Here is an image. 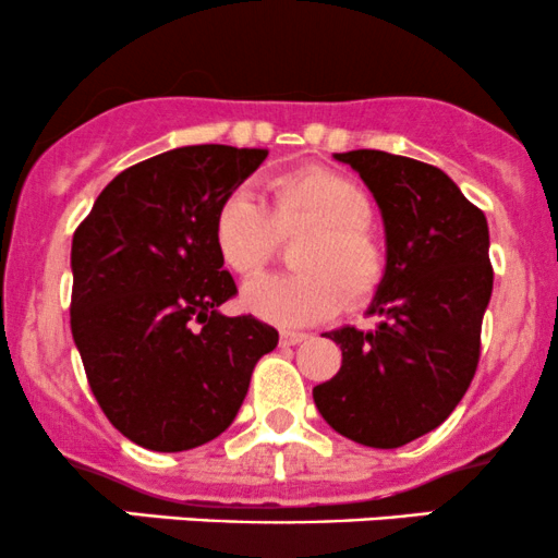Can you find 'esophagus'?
Masks as SVG:
<instances>
[{"label":"esophagus","instance_id":"obj_1","mask_svg":"<svg viewBox=\"0 0 558 558\" xmlns=\"http://www.w3.org/2000/svg\"><path fill=\"white\" fill-rule=\"evenodd\" d=\"M306 332H296V330H280V345H296L301 341H306Z\"/></svg>","mask_w":558,"mask_h":558}]
</instances>
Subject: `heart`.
I'll return each mask as SVG.
<instances>
[{
	"instance_id": "heart-1",
	"label": "heart",
	"mask_w": 558,
	"mask_h": 558,
	"mask_svg": "<svg viewBox=\"0 0 558 558\" xmlns=\"http://www.w3.org/2000/svg\"><path fill=\"white\" fill-rule=\"evenodd\" d=\"M272 204L248 185L228 191L213 217V241L220 259L235 275H257L272 259L278 230L299 222L315 233L299 248V275H270L243 286L241 306L248 315L278 325L306 328L336 315L343 288L364 304L386 280V248L369 228L367 196L354 181L325 168L283 172L270 183Z\"/></svg>"
}]
</instances>
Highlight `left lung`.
Masks as SVG:
<instances>
[{
    "instance_id": "left-lung-1",
    "label": "left lung",
    "mask_w": 558,
    "mask_h": 558,
    "mask_svg": "<svg viewBox=\"0 0 558 558\" xmlns=\"http://www.w3.org/2000/svg\"><path fill=\"white\" fill-rule=\"evenodd\" d=\"M360 172L386 228V280L367 315L375 330L325 332L341 369L312 390L336 433L399 448L435 430L475 377L493 291L488 220L433 165L354 149L332 155Z\"/></svg>"
}]
</instances>
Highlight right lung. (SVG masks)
Instances as JSON below:
<instances>
[{
    "mask_svg": "<svg viewBox=\"0 0 558 558\" xmlns=\"http://www.w3.org/2000/svg\"><path fill=\"white\" fill-rule=\"evenodd\" d=\"M265 149L198 144L120 172L73 235L70 328L107 420L149 451H189L239 414L278 330L220 304L235 283L213 241L220 198Z\"/></svg>",
    "mask_w": 558,
    "mask_h": 558,
    "instance_id": "add662e5",
    "label": "right lung"
}]
</instances>
